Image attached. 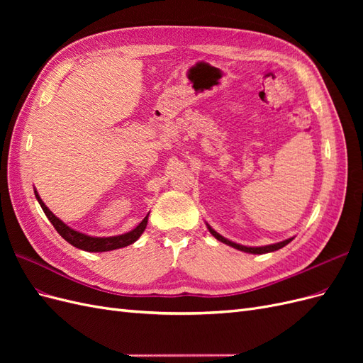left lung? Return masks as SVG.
Listing matches in <instances>:
<instances>
[{
  "label": "left lung",
  "instance_id": "left-lung-1",
  "mask_svg": "<svg viewBox=\"0 0 363 363\" xmlns=\"http://www.w3.org/2000/svg\"><path fill=\"white\" fill-rule=\"evenodd\" d=\"M207 228H208V232L212 233V236H215L218 240H221V242H224V244H227V245H230V247H233V248H236V250H239V251L251 252V255H265V252H271V251L280 250V248H283L284 245H288V244L291 242V240L294 239V238H289V239H286V240H283V242L271 244V245H265V247H245V245H239V244H235V242H232V240H228V239L223 238L221 235L216 233L215 230H213L211 225H207Z\"/></svg>",
  "mask_w": 363,
  "mask_h": 363
}]
</instances>
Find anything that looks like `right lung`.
<instances>
[{
	"label": "right lung",
	"instance_id": "add662e5",
	"mask_svg": "<svg viewBox=\"0 0 363 363\" xmlns=\"http://www.w3.org/2000/svg\"><path fill=\"white\" fill-rule=\"evenodd\" d=\"M35 195L36 199L42 207V211L45 212L47 218L51 221V224L54 225V228L57 230V233L67 240V242H69L71 245L80 248V250H84V251H89V252H101V251H112V250H116V248H123V247H127L130 244L136 242V240L139 239V236L144 233V230L147 227V223H148V215L142 219V223L131 230V232L128 233H124V235H119V236H111V238H94V236H87L84 233H80L77 232V230L68 227L65 223H62L60 219L54 215L50 208L43 204V201L40 200V196L38 194V191H35Z\"/></svg>",
	"mask_w": 363,
	"mask_h": 363
}]
</instances>
